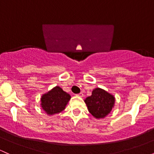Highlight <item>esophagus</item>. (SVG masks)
I'll return each instance as SVG.
<instances>
[{"label": "esophagus", "mask_w": 154, "mask_h": 154, "mask_svg": "<svg viewBox=\"0 0 154 154\" xmlns=\"http://www.w3.org/2000/svg\"><path fill=\"white\" fill-rule=\"evenodd\" d=\"M77 96H80V97H82V96H83V94H82V93H80V94H77Z\"/></svg>", "instance_id": "obj_1"}]
</instances>
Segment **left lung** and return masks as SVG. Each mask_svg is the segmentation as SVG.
Masks as SVG:
<instances>
[{
	"mask_svg": "<svg viewBox=\"0 0 154 154\" xmlns=\"http://www.w3.org/2000/svg\"><path fill=\"white\" fill-rule=\"evenodd\" d=\"M89 112L96 118H104L112 111L115 97L102 88H95L92 94L85 99Z\"/></svg>",
	"mask_w": 154,
	"mask_h": 154,
	"instance_id": "1",
	"label": "left lung"
}]
</instances>
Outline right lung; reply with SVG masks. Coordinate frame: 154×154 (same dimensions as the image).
Wrapping results in <instances>:
<instances>
[{"instance_id": "obj_1", "label": "right lung", "mask_w": 154, "mask_h": 154, "mask_svg": "<svg viewBox=\"0 0 154 154\" xmlns=\"http://www.w3.org/2000/svg\"><path fill=\"white\" fill-rule=\"evenodd\" d=\"M71 96L59 86L53 88L41 98L42 109L49 116L57 114L63 110L70 100Z\"/></svg>"}]
</instances>
